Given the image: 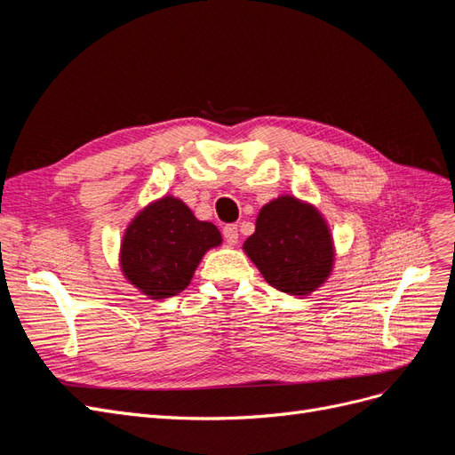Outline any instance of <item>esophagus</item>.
Wrapping results in <instances>:
<instances>
[{"mask_svg": "<svg viewBox=\"0 0 455 455\" xmlns=\"http://www.w3.org/2000/svg\"><path fill=\"white\" fill-rule=\"evenodd\" d=\"M222 233H224V239H226L229 244H237V241H239V228H237L235 224H228V226L222 229Z\"/></svg>", "mask_w": 455, "mask_h": 455, "instance_id": "1", "label": "esophagus"}]
</instances>
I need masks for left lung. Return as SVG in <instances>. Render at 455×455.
Here are the masks:
<instances>
[{"instance_id": "8db88e82", "label": "left lung", "mask_w": 455, "mask_h": 455, "mask_svg": "<svg viewBox=\"0 0 455 455\" xmlns=\"http://www.w3.org/2000/svg\"><path fill=\"white\" fill-rule=\"evenodd\" d=\"M246 252L264 279L281 292L307 296L334 266V243L326 220L313 204L281 196L261 206Z\"/></svg>"}]
</instances>
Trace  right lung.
Returning <instances> with one entry per match:
<instances>
[{
	"label": "right lung",
	"instance_id": "1",
	"mask_svg": "<svg viewBox=\"0 0 455 455\" xmlns=\"http://www.w3.org/2000/svg\"><path fill=\"white\" fill-rule=\"evenodd\" d=\"M222 244L214 224L201 222L172 196L149 203L121 241V271L151 299L176 296L189 284L206 251Z\"/></svg>",
	"mask_w": 455,
	"mask_h": 455
}]
</instances>
